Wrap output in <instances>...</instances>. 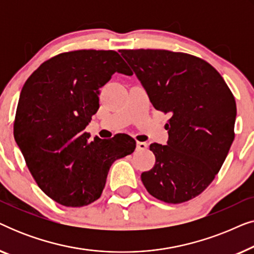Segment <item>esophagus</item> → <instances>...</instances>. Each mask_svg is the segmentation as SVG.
I'll return each instance as SVG.
<instances>
[{
  "label": "esophagus",
  "instance_id": "1",
  "mask_svg": "<svg viewBox=\"0 0 254 254\" xmlns=\"http://www.w3.org/2000/svg\"><path fill=\"white\" fill-rule=\"evenodd\" d=\"M136 148L138 150H145L148 148V144L145 142H137L136 143Z\"/></svg>",
  "mask_w": 254,
  "mask_h": 254
}]
</instances>
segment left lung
Segmentation results:
<instances>
[{
  "label": "left lung",
  "mask_w": 254,
  "mask_h": 254,
  "mask_svg": "<svg viewBox=\"0 0 254 254\" xmlns=\"http://www.w3.org/2000/svg\"><path fill=\"white\" fill-rule=\"evenodd\" d=\"M156 110L170 113L168 144H150L156 162L141 175L149 194L166 203L203 192L235 138V97L213 65L166 50H121Z\"/></svg>",
  "instance_id": "obj_1"
}]
</instances>
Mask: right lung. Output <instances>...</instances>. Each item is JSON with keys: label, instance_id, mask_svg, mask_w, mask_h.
<instances>
[{"label": "right lung", "instance_id": "1", "mask_svg": "<svg viewBox=\"0 0 254 254\" xmlns=\"http://www.w3.org/2000/svg\"><path fill=\"white\" fill-rule=\"evenodd\" d=\"M114 72L133 74L116 51L65 52L41 64L20 92L13 136L38 186L62 206L99 199L111 165L136 147L128 135L89 141L84 131Z\"/></svg>", "mask_w": 254, "mask_h": 254}]
</instances>
